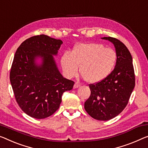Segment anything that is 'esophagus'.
I'll use <instances>...</instances> for the list:
<instances>
[{
    "mask_svg": "<svg viewBox=\"0 0 148 148\" xmlns=\"http://www.w3.org/2000/svg\"><path fill=\"white\" fill-rule=\"evenodd\" d=\"M80 86V84L78 82H76L75 83L74 85V88H78Z\"/></svg>",
    "mask_w": 148,
    "mask_h": 148,
    "instance_id": "1",
    "label": "esophagus"
}]
</instances>
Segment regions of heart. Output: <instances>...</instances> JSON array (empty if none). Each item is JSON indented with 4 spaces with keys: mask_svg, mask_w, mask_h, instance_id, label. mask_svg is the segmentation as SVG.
Segmentation results:
<instances>
[{
    "mask_svg": "<svg viewBox=\"0 0 148 148\" xmlns=\"http://www.w3.org/2000/svg\"><path fill=\"white\" fill-rule=\"evenodd\" d=\"M116 52L98 43H82L74 46L71 53L65 52L61 57L62 68L71 78L80 72L88 82L95 84L106 78L115 67Z\"/></svg>",
    "mask_w": 148,
    "mask_h": 148,
    "instance_id": "1",
    "label": "heart"
}]
</instances>
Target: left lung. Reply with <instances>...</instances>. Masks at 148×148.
Here are the masks:
<instances>
[{"label": "left lung", "instance_id": "1", "mask_svg": "<svg viewBox=\"0 0 148 148\" xmlns=\"http://www.w3.org/2000/svg\"><path fill=\"white\" fill-rule=\"evenodd\" d=\"M102 39L114 45L116 64L106 78L89 86L91 94L84 103V108L92 118L106 121L115 118L127 106L135 87V75L132 55L124 44L110 36Z\"/></svg>", "mask_w": 148, "mask_h": 148}]
</instances>
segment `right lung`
I'll return each instance as SVG.
<instances>
[{"instance_id": "right-lung-1", "label": "right lung", "mask_w": 148, "mask_h": 148, "mask_svg": "<svg viewBox=\"0 0 148 148\" xmlns=\"http://www.w3.org/2000/svg\"><path fill=\"white\" fill-rule=\"evenodd\" d=\"M62 43L61 40L38 35L26 39L15 53L11 86L20 108L32 118L52 115L60 107L64 92L73 88L74 82L64 78L54 58Z\"/></svg>"}]
</instances>
